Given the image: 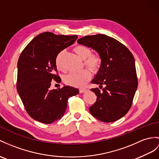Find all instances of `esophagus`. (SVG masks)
I'll use <instances>...</instances> for the list:
<instances>
[{"instance_id":"obj_1","label":"esophagus","mask_w":159,"mask_h":159,"mask_svg":"<svg viewBox=\"0 0 159 159\" xmlns=\"http://www.w3.org/2000/svg\"><path fill=\"white\" fill-rule=\"evenodd\" d=\"M87 90V89H86V88H82V89H80V93H84V92H85Z\"/></svg>"}]
</instances>
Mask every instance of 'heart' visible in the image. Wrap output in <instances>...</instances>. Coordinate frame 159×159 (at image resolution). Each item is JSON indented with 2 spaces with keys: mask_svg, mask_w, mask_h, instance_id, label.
I'll list each match as a JSON object with an SVG mask.
<instances>
[{
  "mask_svg": "<svg viewBox=\"0 0 159 159\" xmlns=\"http://www.w3.org/2000/svg\"><path fill=\"white\" fill-rule=\"evenodd\" d=\"M73 50L77 55L84 61L85 67L93 73H96L100 71L102 67V59L99 55H92L91 50L84 45L77 46ZM63 52H61L56 59V65L59 70L63 69L61 62V56ZM89 71L88 69H84L82 71L77 73H69L64 76L63 82L68 86L75 88H82L91 78V73Z\"/></svg>",
  "mask_w": 159,
  "mask_h": 159,
  "instance_id": "b5f03b06",
  "label": "heart"
}]
</instances>
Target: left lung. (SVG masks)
Instances as JSON below:
<instances>
[{
    "mask_svg": "<svg viewBox=\"0 0 159 159\" xmlns=\"http://www.w3.org/2000/svg\"><path fill=\"white\" fill-rule=\"evenodd\" d=\"M77 43L95 50L102 59V67L92 83L102 85L91 89L97 96L90 113L102 122H113L129 111L138 88L135 60L125 45L104 34L86 36Z\"/></svg>",
    "mask_w": 159,
    "mask_h": 159,
    "instance_id": "8db88e82",
    "label": "left lung"
}]
</instances>
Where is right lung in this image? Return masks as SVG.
Here are the masks:
<instances>
[{
  "mask_svg": "<svg viewBox=\"0 0 159 159\" xmlns=\"http://www.w3.org/2000/svg\"><path fill=\"white\" fill-rule=\"evenodd\" d=\"M77 35L65 36L44 32L26 46L17 63V90L27 113L36 121L50 124L63 117L71 96L79 90L65 86L50 90L52 80L61 82L56 59L59 52L74 43Z\"/></svg>",
  "mask_w": 159,
  "mask_h": 159,
  "instance_id": "right-lung-1",
  "label": "right lung"
}]
</instances>
